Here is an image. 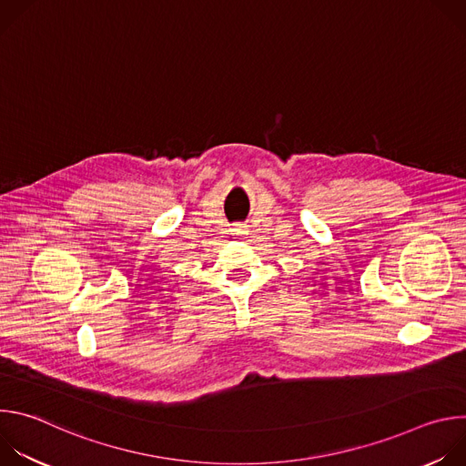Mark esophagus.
<instances>
[{
	"label": "esophagus",
	"mask_w": 466,
	"mask_h": 466,
	"mask_svg": "<svg viewBox=\"0 0 466 466\" xmlns=\"http://www.w3.org/2000/svg\"><path fill=\"white\" fill-rule=\"evenodd\" d=\"M236 230H238V234H245V228H243V227H238Z\"/></svg>",
	"instance_id": "obj_1"
}]
</instances>
